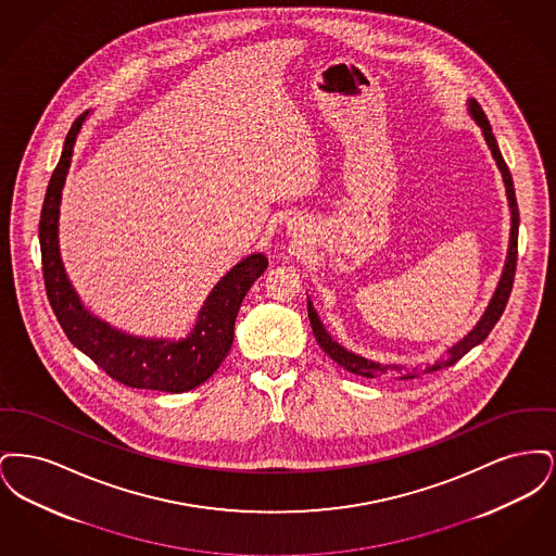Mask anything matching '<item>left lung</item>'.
Here are the masks:
<instances>
[{
	"mask_svg": "<svg viewBox=\"0 0 556 556\" xmlns=\"http://www.w3.org/2000/svg\"><path fill=\"white\" fill-rule=\"evenodd\" d=\"M469 110H471V116L476 118L477 125L481 127L483 137L492 150V156L496 160L501 173H503L504 186H506V195H508V204H510V214H513V227H510V245H508V258H506V265H504L503 277H501V283L496 288V293L485 311V315L481 317V320L477 323L476 329L463 338L456 345H452L446 356L442 361H438L435 365L429 367L431 370L446 369L452 367L454 363H458L471 348H476L477 344H481L490 331L494 329V325L498 323V318L503 317L504 308H506V302H508V295L513 291V281H515V270H517V238H519V208H517V198H515V186H513V177H510V170L504 162L503 154L498 150V143H496V137L492 132L490 127V121L488 116L483 114L481 106L477 104L476 100L469 102ZM308 318H311V325H313V333H315V340L318 345L325 350V354H329L340 367L354 372V375H363V377H392V379H415L419 377L421 372L417 369L406 370L402 367H390V365H379V363H372L367 361L363 356H356L352 352H348L345 348L333 342L331 336L325 331L323 323L318 320L317 313L313 308V304L308 302Z\"/></svg>",
	"mask_w": 556,
	"mask_h": 556,
	"instance_id": "1",
	"label": "left lung"
}]
</instances>
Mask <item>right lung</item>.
<instances>
[{
    "instance_id": "1",
    "label": "right lung",
    "mask_w": 556,
    "mask_h": 556,
    "mask_svg": "<svg viewBox=\"0 0 556 556\" xmlns=\"http://www.w3.org/2000/svg\"><path fill=\"white\" fill-rule=\"evenodd\" d=\"M85 116L87 112L80 114L66 135L39 218L43 281L53 315L66 338L118 383L137 390H159L170 394L189 392L204 383L229 354L241 300L252 283L265 273L268 263L263 254H252L233 266L211 291L200 311L195 329L189 333V338L179 342L127 336L89 315L66 279L58 250L62 187Z\"/></svg>"
}]
</instances>
